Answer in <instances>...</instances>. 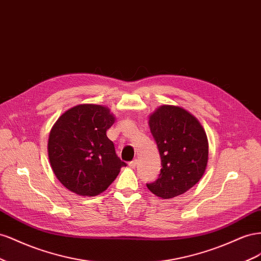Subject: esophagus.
I'll return each mask as SVG.
<instances>
[{
  "instance_id": "obj_1",
  "label": "esophagus",
  "mask_w": 261,
  "mask_h": 261,
  "mask_svg": "<svg viewBox=\"0 0 261 261\" xmlns=\"http://www.w3.org/2000/svg\"><path fill=\"white\" fill-rule=\"evenodd\" d=\"M137 164H138V160H133V161H131V162L129 163V166H130L131 168H136V167H137Z\"/></svg>"
}]
</instances>
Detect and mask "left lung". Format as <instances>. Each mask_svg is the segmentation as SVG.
Listing matches in <instances>:
<instances>
[{"mask_svg":"<svg viewBox=\"0 0 261 261\" xmlns=\"http://www.w3.org/2000/svg\"><path fill=\"white\" fill-rule=\"evenodd\" d=\"M158 144L162 169L158 179L146 187L156 197L172 199L192 188L203 176L209 143L203 126L189 111L163 105L148 117Z\"/></svg>","mask_w":261,"mask_h":261,"instance_id":"obj_1","label":"left lung"}]
</instances>
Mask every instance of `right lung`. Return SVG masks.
Segmentation results:
<instances>
[{
    "mask_svg": "<svg viewBox=\"0 0 261 261\" xmlns=\"http://www.w3.org/2000/svg\"><path fill=\"white\" fill-rule=\"evenodd\" d=\"M115 119L108 107L95 103H81L58 118L49 135L48 156L56 177L66 189L82 197H95L125 166L106 135Z\"/></svg>",
    "mask_w": 261,
    "mask_h": 261,
    "instance_id": "1",
    "label": "right lung"
}]
</instances>
